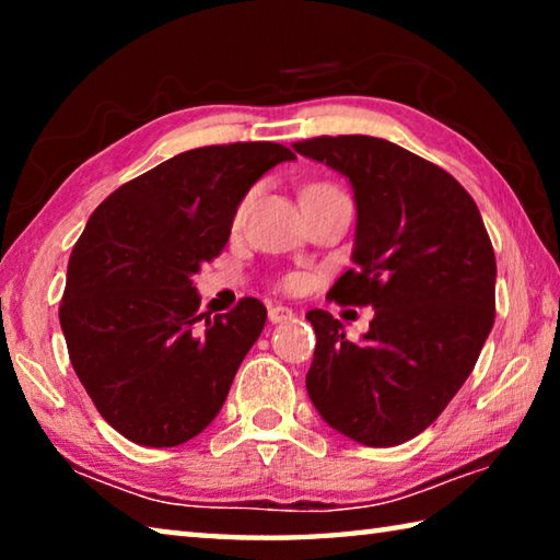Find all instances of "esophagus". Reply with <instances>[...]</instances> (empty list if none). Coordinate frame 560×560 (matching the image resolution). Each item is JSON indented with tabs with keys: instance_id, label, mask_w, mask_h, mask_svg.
<instances>
[{
	"instance_id": "1",
	"label": "esophagus",
	"mask_w": 560,
	"mask_h": 560,
	"mask_svg": "<svg viewBox=\"0 0 560 560\" xmlns=\"http://www.w3.org/2000/svg\"><path fill=\"white\" fill-rule=\"evenodd\" d=\"M293 318V311L287 306H269V320L271 324H287Z\"/></svg>"
}]
</instances>
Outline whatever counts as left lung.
Masks as SVG:
<instances>
[{
    "label": "left lung",
    "mask_w": 560,
    "mask_h": 560,
    "mask_svg": "<svg viewBox=\"0 0 560 560\" xmlns=\"http://www.w3.org/2000/svg\"><path fill=\"white\" fill-rule=\"evenodd\" d=\"M293 150L353 185V269L328 299L375 308L360 343L328 311H308L316 330L308 397L346 438L395 447L438 420L494 326L487 226L447 170L390 140L320 136Z\"/></svg>",
    "instance_id": "8db88e82"
}]
</instances>
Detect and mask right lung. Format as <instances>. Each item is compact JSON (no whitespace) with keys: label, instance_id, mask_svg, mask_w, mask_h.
Wrapping results in <instances>:
<instances>
[{"label":"right lung","instance_id":"1","mask_svg":"<svg viewBox=\"0 0 560 560\" xmlns=\"http://www.w3.org/2000/svg\"><path fill=\"white\" fill-rule=\"evenodd\" d=\"M279 143L207 145L120 185L75 242L59 306L81 385L113 430L143 447H177L222 410L267 308L242 299L200 314L192 277L220 257L236 207Z\"/></svg>","mask_w":560,"mask_h":560}]
</instances>
